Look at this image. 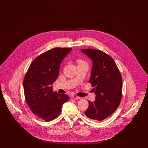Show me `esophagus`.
Instances as JSON below:
<instances>
[{
    "label": "esophagus",
    "mask_w": 148,
    "mask_h": 148,
    "mask_svg": "<svg viewBox=\"0 0 148 148\" xmlns=\"http://www.w3.org/2000/svg\"><path fill=\"white\" fill-rule=\"evenodd\" d=\"M71 97L73 99H81L80 97H77V95H71Z\"/></svg>",
    "instance_id": "esophagus-1"
}]
</instances>
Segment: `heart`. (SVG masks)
Listing matches in <instances>:
<instances>
[{
	"mask_svg": "<svg viewBox=\"0 0 148 148\" xmlns=\"http://www.w3.org/2000/svg\"><path fill=\"white\" fill-rule=\"evenodd\" d=\"M77 63H78V64L84 63V61H83V60H77Z\"/></svg>",
	"mask_w": 148,
	"mask_h": 148,
	"instance_id": "obj_1",
	"label": "heart"
}]
</instances>
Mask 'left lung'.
I'll return each mask as SVG.
<instances>
[{
    "mask_svg": "<svg viewBox=\"0 0 148 148\" xmlns=\"http://www.w3.org/2000/svg\"><path fill=\"white\" fill-rule=\"evenodd\" d=\"M92 62L89 83L94 87L95 100H88L85 115L96 121L106 119L118 108L122 97L123 82L119 70L113 58L95 49H81Z\"/></svg>",
    "mask_w": 148,
    "mask_h": 148,
    "instance_id": "left-lung-1",
    "label": "left lung"
}]
</instances>
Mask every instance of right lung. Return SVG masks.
<instances>
[{
  "label": "right lung",
  "mask_w": 148,
  "mask_h": 148,
  "mask_svg": "<svg viewBox=\"0 0 148 148\" xmlns=\"http://www.w3.org/2000/svg\"><path fill=\"white\" fill-rule=\"evenodd\" d=\"M71 48H54L37 56L32 62L23 81L25 99L32 112L45 121L56 119L69 96L53 90L64 58Z\"/></svg>",
  "instance_id": "1"
}]
</instances>
